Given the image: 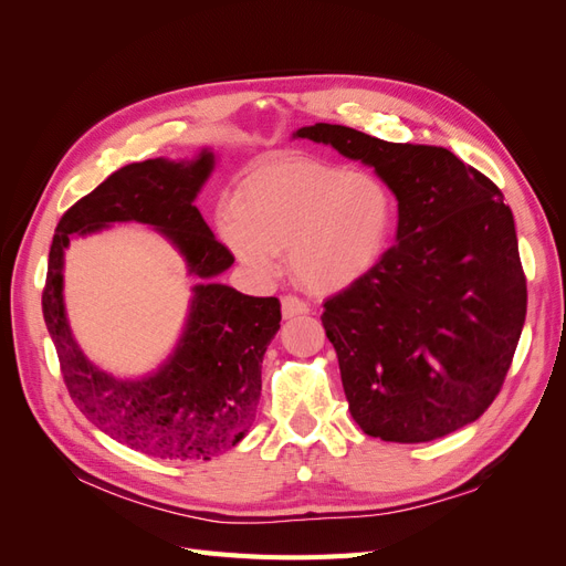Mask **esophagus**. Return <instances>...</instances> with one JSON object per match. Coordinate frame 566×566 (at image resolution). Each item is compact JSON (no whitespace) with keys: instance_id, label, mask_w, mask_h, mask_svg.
I'll return each instance as SVG.
<instances>
[{"instance_id":"esophagus-1","label":"esophagus","mask_w":566,"mask_h":566,"mask_svg":"<svg viewBox=\"0 0 566 566\" xmlns=\"http://www.w3.org/2000/svg\"><path fill=\"white\" fill-rule=\"evenodd\" d=\"M283 304V318H295V316H304L310 314V304L302 302L300 297H293V295H285L281 300Z\"/></svg>"}]
</instances>
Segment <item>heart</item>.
<instances>
[{"instance_id":"obj_1","label":"heart","mask_w":566,"mask_h":566,"mask_svg":"<svg viewBox=\"0 0 566 566\" xmlns=\"http://www.w3.org/2000/svg\"><path fill=\"white\" fill-rule=\"evenodd\" d=\"M397 200L373 172L310 158H271L238 184L219 214L231 252L254 271H273L290 254L295 279L335 293L378 264L394 233Z\"/></svg>"}]
</instances>
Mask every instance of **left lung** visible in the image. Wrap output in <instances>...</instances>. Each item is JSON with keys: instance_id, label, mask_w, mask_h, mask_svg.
Here are the masks:
<instances>
[{"instance_id": "1", "label": "left lung", "mask_w": 566, "mask_h": 566, "mask_svg": "<svg viewBox=\"0 0 566 566\" xmlns=\"http://www.w3.org/2000/svg\"><path fill=\"white\" fill-rule=\"evenodd\" d=\"M293 139L373 167L397 198V243L323 304L352 418L399 443L474 422L501 391L526 316L515 219L499 186L439 146L325 123Z\"/></svg>"}]
</instances>
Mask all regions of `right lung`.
I'll list each match as a JSON object with an SVG mask.
<instances>
[{"label": "right lung", "instance_id": "obj_1", "mask_svg": "<svg viewBox=\"0 0 566 566\" xmlns=\"http://www.w3.org/2000/svg\"><path fill=\"white\" fill-rule=\"evenodd\" d=\"M214 165V150L202 146L193 158H153L117 169L61 217L49 250L42 312L67 391L101 432L160 460H210L248 434L262 397V358L281 328L276 297H250L214 283L233 264L196 208ZM113 223L153 228L201 281L176 349L142 379L96 367L64 312V250L73 237Z\"/></svg>", "mask_w": 566, "mask_h": 566}]
</instances>
